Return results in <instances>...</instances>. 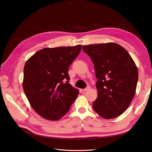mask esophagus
Listing matches in <instances>:
<instances>
[{
  "instance_id": "1",
  "label": "esophagus",
  "mask_w": 152,
  "mask_h": 152,
  "mask_svg": "<svg viewBox=\"0 0 152 152\" xmlns=\"http://www.w3.org/2000/svg\"><path fill=\"white\" fill-rule=\"evenodd\" d=\"M90 89V87L89 86H87V87H86V88H85V89H83V91H88V90H89Z\"/></svg>"
}]
</instances>
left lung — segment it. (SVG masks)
I'll return each mask as SVG.
<instances>
[{
	"instance_id": "8db88e82",
	"label": "left lung",
	"mask_w": 152,
	"mask_h": 152,
	"mask_svg": "<svg viewBox=\"0 0 152 152\" xmlns=\"http://www.w3.org/2000/svg\"><path fill=\"white\" fill-rule=\"evenodd\" d=\"M94 65L98 98L94 111L106 119L122 114L136 93L138 70L130 54L121 45L109 42L82 46Z\"/></svg>"
}]
</instances>
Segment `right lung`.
Returning <instances> with one entry per match:
<instances>
[{"instance_id":"right-lung-1","label":"right lung","mask_w":152,"mask_h":152,"mask_svg":"<svg viewBox=\"0 0 152 152\" xmlns=\"http://www.w3.org/2000/svg\"><path fill=\"white\" fill-rule=\"evenodd\" d=\"M81 47L44 48L26 61L23 87L32 108L43 118L59 120L76 99L79 91L69 84L68 72Z\"/></svg>"}]
</instances>
